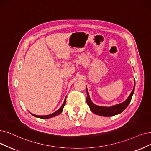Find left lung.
Listing matches in <instances>:
<instances>
[{
	"label": "left lung",
	"instance_id": "left-lung-1",
	"mask_svg": "<svg viewBox=\"0 0 151 151\" xmlns=\"http://www.w3.org/2000/svg\"><path fill=\"white\" fill-rule=\"evenodd\" d=\"M134 89H135V80H134V85L133 90L132 91L130 95L127 98V99L125 101H124L122 103L113 106H111V107H104V106H97L92 103V101H91V99L90 98V96H89V93L87 90V88H86V90L87 93L86 102L89 106H90L91 111L93 113L99 116H105V117L113 116L116 114H120L127 107V106L129 105V104L131 102V100L132 99L134 92Z\"/></svg>",
	"mask_w": 151,
	"mask_h": 151
}]
</instances>
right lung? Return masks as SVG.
<instances>
[{"mask_svg": "<svg viewBox=\"0 0 151 151\" xmlns=\"http://www.w3.org/2000/svg\"><path fill=\"white\" fill-rule=\"evenodd\" d=\"M65 104H66V98H65V99L63 104L62 106H61V108H60L59 109H58L57 111H55V113H52V114H51L46 115V116H38V115H35V114H32V113H31V114H32L33 116H34L35 117H37V118H41V119H48V118H52V117H55V116H57V115L60 114L61 112H62V111H63V108H64V106H65Z\"/></svg>", "mask_w": 151, "mask_h": 151, "instance_id": "right-lung-1", "label": "right lung"}]
</instances>
